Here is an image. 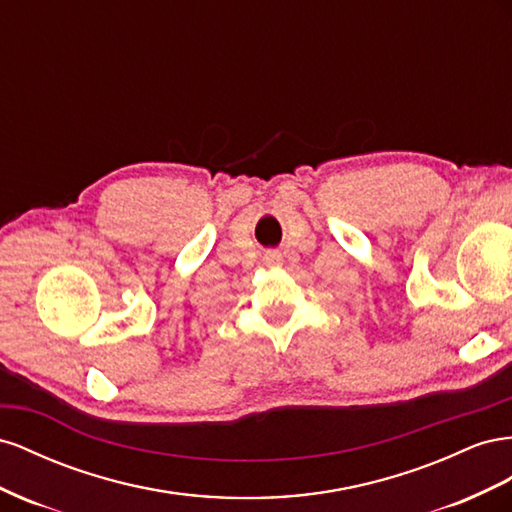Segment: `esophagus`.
I'll return each instance as SVG.
<instances>
[{"label": "esophagus", "mask_w": 512, "mask_h": 512, "mask_svg": "<svg viewBox=\"0 0 512 512\" xmlns=\"http://www.w3.org/2000/svg\"><path fill=\"white\" fill-rule=\"evenodd\" d=\"M264 261L268 266H281L283 264V255L279 251H270L264 255Z\"/></svg>", "instance_id": "34e87169"}]
</instances>
